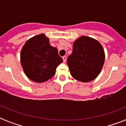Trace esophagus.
<instances>
[{"label": "esophagus", "instance_id": "34e87169", "mask_svg": "<svg viewBox=\"0 0 126 126\" xmlns=\"http://www.w3.org/2000/svg\"><path fill=\"white\" fill-rule=\"evenodd\" d=\"M63 62H65V61H66V60H67V57H66V56H63Z\"/></svg>", "mask_w": 126, "mask_h": 126}]
</instances>
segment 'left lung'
Here are the masks:
<instances>
[{
    "label": "left lung",
    "mask_w": 126,
    "mask_h": 126,
    "mask_svg": "<svg viewBox=\"0 0 126 126\" xmlns=\"http://www.w3.org/2000/svg\"><path fill=\"white\" fill-rule=\"evenodd\" d=\"M105 58L101 44L94 38L82 36L73 43V53L68 57L67 65L74 79L88 82L99 75Z\"/></svg>",
    "instance_id": "1"
}]
</instances>
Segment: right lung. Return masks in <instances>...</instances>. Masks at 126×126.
<instances>
[{
  "instance_id": "1",
  "label": "right lung",
  "mask_w": 126,
  "mask_h": 126,
  "mask_svg": "<svg viewBox=\"0 0 126 126\" xmlns=\"http://www.w3.org/2000/svg\"><path fill=\"white\" fill-rule=\"evenodd\" d=\"M21 64L25 74L31 80L42 83L54 76L57 66L63 62L56 47L49 38L40 34L29 39L23 46Z\"/></svg>"
}]
</instances>
